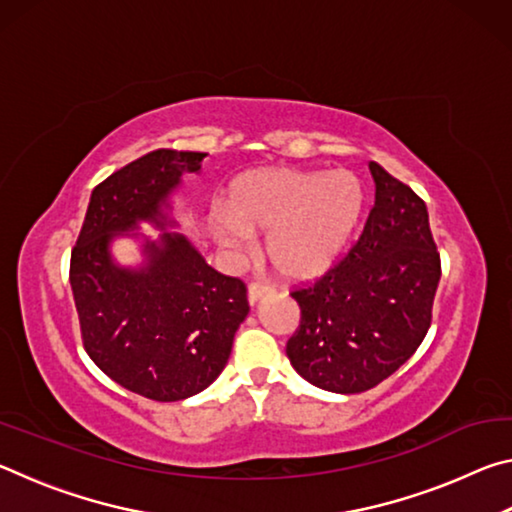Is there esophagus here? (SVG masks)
<instances>
[{
	"label": "esophagus",
	"instance_id": "34e87169",
	"mask_svg": "<svg viewBox=\"0 0 512 512\" xmlns=\"http://www.w3.org/2000/svg\"><path fill=\"white\" fill-rule=\"evenodd\" d=\"M271 293H273L271 284H264V282H250L248 284V300L250 302H257L259 298L271 296Z\"/></svg>",
	"mask_w": 512,
	"mask_h": 512
}]
</instances>
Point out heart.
Listing matches in <instances>:
<instances>
[{
    "label": "heart",
    "mask_w": 512,
    "mask_h": 512,
    "mask_svg": "<svg viewBox=\"0 0 512 512\" xmlns=\"http://www.w3.org/2000/svg\"><path fill=\"white\" fill-rule=\"evenodd\" d=\"M363 187L354 173L257 169L230 187L219 239L246 253L253 235L266 237V255L277 273L307 280L325 273L357 228Z\"/></svg>",
    "instance_id": "b5f03b06"
}]
</instances>
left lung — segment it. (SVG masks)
I'll use <instances>...</instances> for the list:
<instances>
[{"label": "left lung", "mask_w": 512, "mask_h": 512, "mask_svg": "<svg viewBox=\"0 0 512 512\" xmlns=\"http://www.w3.org/2000/svg\"><path fill=\"white\" fill-rule=\"evenodd\" d=\"M375 203L348 255L291 291L300 325L287 343L298 375L323 391L363 393L411 359L431 327L440 253L427 205L377 162Z\"/></svg>", "instance_id": "obj_1"}]
</instances>
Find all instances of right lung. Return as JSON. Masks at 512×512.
I'll use <instances>...</instances> for the list:
<instances>
[{
	"label": "right lung",
	"mask_w": 512,
	"mask_h": 512,
	"mask_svg": "<svg viewBox=\"0 0 512 512\" xmlns=\"http://www.w3.org/2000/svg\"><path fill=\"white\" fill-rule=\"evenodd\" d=\"M205 155L158 149L99 183L69 262L85 352L112 381L155 402L185 400L221 375L250 309L246 284L214 271L178 232L146 239L142 268L112 262L110 241L140 221L164 228L167 196L183 173L201 171Z\"/></svg>",
	"instance_id": "right-lung-1"
}]
</instances>
